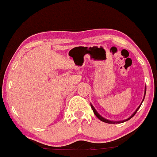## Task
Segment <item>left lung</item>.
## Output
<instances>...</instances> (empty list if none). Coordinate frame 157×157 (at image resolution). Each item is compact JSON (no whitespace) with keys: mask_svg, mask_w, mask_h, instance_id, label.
I'll use <instances>...</instances> for the list:
<instances>
[{"mask_svg":"<svg viewBox=\"0 0 157 157\" xmlns=\"http://www.w3.org/2000/svg\"><path fill=\"white\" fill-rule=\"evenodd\" d=\"M145 93H146V87H145V94H144V98H145ZM144 98H143V100H144ZM143 100H142V102H143ZM142 103L140 104V106H139V107L137 108V109H136V111H134V113H133V114L131 115V116L130 117H129V118H128V119H126V120H122V121H111V120H106V119H105V118H104V117H102V116H100V115L98 113H97V111H96V110H95L94 108V106H93L92 105H91V109H92V110H93V111H94V114L96 115V117H97V118L99 119V120H101V121L104 122H106V123H109V124H115V123H122V122H125V121H128V120H130L131 118H132L133 117H134V115L136 114V111H138V109H140V106H141Z\"/></svg>","mask_w":157,"mask_h":157,"instance_id":"obj_1","label":"left lung"}]
</instances>
